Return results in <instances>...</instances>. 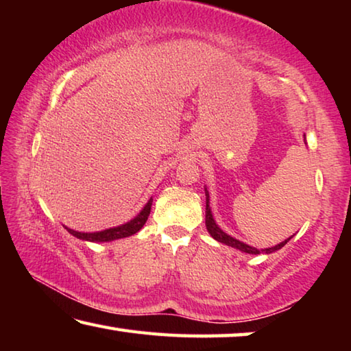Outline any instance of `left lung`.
<instances>
[{"instance_id":"left-lung-1","label":"left lung","mask_w":351,"mask_h":351,"mask_svg":"<svg viewBox=\"0 0 351 351\" xmlns=\"http://www.w3.org/2000/svg\"><path fill=\"white\" fill-rule=\"evenodd\" d=\"M204 192H206V228H207V232L210 234L212 239H215L217 241L223 243V245L239 249V251H241V252L257 255V254H272V252H276V251H278V249H282L285 245H287V243H288L291 239H293V237H289V239H287V240L282 241V243H278V245L272 246V247H266V249L252 247V246L246 245V243H243V241H240V240L234 239V237H230L229 234H226L224 230L217 224L215 218H213V215H212V209H210L209 190L204 189Z\"/></svg>"}]
</instances>
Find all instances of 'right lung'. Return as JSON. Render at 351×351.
I'll return each mask as SVG.
<instances>
[{"mask_svg":"<svg viewBox=\"0 0 351 351\" xmlns=\"http://www.w3.org/2000/svg\"><path fill=\"white\" fill-rule=\"evenodd\" d=\"M152 203H153V198L147 201V204L142 207V210L134 218H132L130 221L123 223L121 226H116V228L99 230V232H79V230L66 228V226H64V229H66L71 235H74L75 239L83 240V241H91V243H106V241H114L119 239H125V237H132L144 228L147 218L150 215Z\"/></svg>","mask_w":351,"mask_h":351,"instance_id":"1","label":"right lung"}]
</instances>
